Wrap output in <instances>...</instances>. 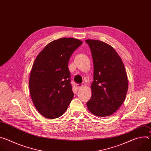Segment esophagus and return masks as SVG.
Returning <instances> with one entry per match:
<instances>
[{
	"instance_id": "34e87169",
	"label": "esophagus",
	"mask_w": 151,
	"mask_h": 151,
	"mask_svg": "<svg viewBox=\"0 0 151 151\" xmlns=\"http://www.w3.org/2000/svg\"><path fill=\"white\" fill-rule=\"evenodd\" d=\"M82 86L83 85H82L81 84H76V88L77 89H79V88H82Z\"/></svg>"
}]
</instances>
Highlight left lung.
<instances>
[{
  "label": "left lung",
  "instance_id": "obj_1",
  "mask_svg": "<svg viewBox=\"0 0 151 151\" xmlns=\"http://www.w3.org/2000/svg\"><path fill=\"white\" fill-rule=\"evenodd\" d=\"M94 64L92 96L88 109L99 116H109L123 103L128 90V79L123 62L113 47L106 43L87 39Z\"/></svg>",
  "mask_w": 151,
  "mask_h": 151
}]
</instances>
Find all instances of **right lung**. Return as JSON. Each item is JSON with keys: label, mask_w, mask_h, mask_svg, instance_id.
<instances>
[{"label": "right lung", "mask_w": 151, "mask_h": 151, "mask_svg": "<svg viewBox=\"0 0 151 151\" xmlns=\"http://www.w3.org/2000/svg\"><path fill=\"white\" fill-rule=\"evenodd\" d=\"M80 40L63 37L48 44L36 57L29 78V90L35 106L45 118L61 116L74 94L68 63L81 44Z\"/></svg>", "instance_id": "right-lung-1"}]
</instances>
